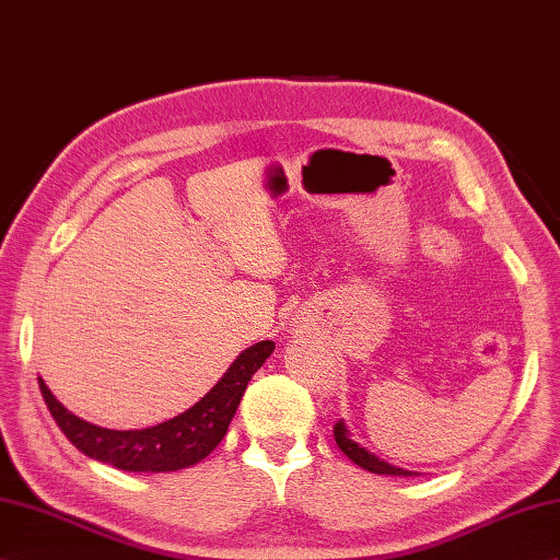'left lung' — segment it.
I'll return each instance as SVG.
<instances>
[{
    "label": "left lung",
    "mask_w": 560,
    "mask_h": 560,
    "mask_svg": "<svg viewBox=\"0 0 560 560\" xmlns=\"http://www.w3.org/2000/svg\"><path fill=\"white\" fill-rule=\"evenodd\" d=\"M335 441H337V445L341 447V452H343L346 457H349L351 462H355L358 466L368 468V471H372V474H380V476H412V471H405V468L390 466V464L382 462L380 457L370 455L365 447H360L351 438L349 429L343 427V421H337V424H335Z\"/></svg>",
    "instance_id": "1"
}]
</instances>
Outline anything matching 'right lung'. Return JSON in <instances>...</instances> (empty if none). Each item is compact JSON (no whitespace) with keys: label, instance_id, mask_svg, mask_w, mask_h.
I'll return each instance as SVG.
<instances>
[{"label":"right lung","instance_id":"right-lung-1","mask_svg":"<svg viewBox=\"0 0 560 560\" xmlns=\"http://www.w3.org/2000/svg\"><path fill=\"white\" fill-rule=\"evenodd\" d=\"M273 341L249 346L247 351L237 355L229 372L221 376L219 384L200 402H195L184 415L143 431H113L94 427L68 412L42 380L39 390L58 429L86 457L122 468V471H178V468L202 462L223 441L237 405L243 400L247 382L264 365L266 358L273 353Z\"/></svg>","mask_w":560,"mask_h":560}]
</instances>
